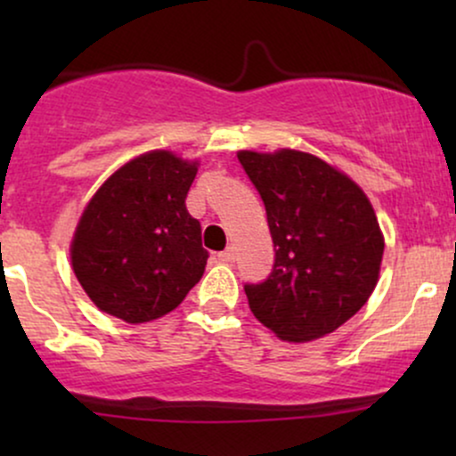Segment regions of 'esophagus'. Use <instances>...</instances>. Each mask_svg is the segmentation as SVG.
Wrapping results in <instances>:
<instances>
[{
  "instance_id": "obj_1",
  "label": "esophagus",
  "mask_w": 456,
  "mask_h": 456,
  "mask_svg": "<svg viewBox=\"0 0 456 456\" xmlns=\"http://www.w3.org/2000/svg\"><path fill=\"white\" fill-rule=\"evenodd\" d=\"M218 259L224 261V264H232V261H235V250H233V246H229V248H224L223 253H218Z\"/></svg>"
}]
</instances>
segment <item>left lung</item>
I'll list each match as a JSON object with an SVG mask.
<instances>
[{"label": "left lung", "mask_w": 456, "mask_h": 456, "mask_svg": "<svg viewBox=\"0 0 456 456\" xmlns=\"http://www.w3.org/2000/svg\"><path fill=\"white\" fill-rule=\"evenodd\" d=\"M274 242V265L246 282L253 315L282 341H313L352 319L378 285L384 235L355 182L313 154L240 151Z\"/></svg>", "instance_id": "1"}]
</instances>
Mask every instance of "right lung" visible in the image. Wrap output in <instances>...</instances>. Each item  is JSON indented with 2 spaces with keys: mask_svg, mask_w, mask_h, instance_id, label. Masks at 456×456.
<instances>
[{
  "mask_svg": "<svg viewBox=\"0 0 456 456\" xmlns=\"http://www.w3.org/2000/svg\"><path fill=\"white\" fill-rule=\"evenodd\" d=\"M197 162L159 150L118 169L87 203L72 240L78 282L109 315L143 323L167 315L208 264L201 224L186 210Z\"/></svg>",
  "mask_w": 456,
  "mask_h": 456,
  "instance_id": "add662e5",
  "label": "right lung"
}]
</instances>
